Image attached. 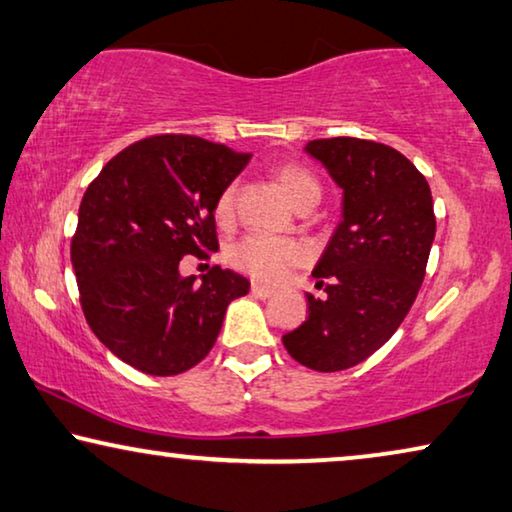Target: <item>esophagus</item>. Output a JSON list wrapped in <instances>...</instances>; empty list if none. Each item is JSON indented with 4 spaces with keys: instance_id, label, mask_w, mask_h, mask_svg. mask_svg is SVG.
Segmentation results:
<instances>
[{
    "instance_id": "esophagus-1",
    "label": "esophagus",
    "mask_w": 512,
    "mask_h": 512,
    "mask_svg": "<svg viewBox=\"0 0 512 512\" xmlns=\"http://www.w3.org/2000/svg\"><path fill=\"white\" fill-rule=\"evenodd\" d=\"M251 295H254V298H258V300H268L274 295V288L256 284V281H254V284H251Z\"/></svg>"
}]
</instances>
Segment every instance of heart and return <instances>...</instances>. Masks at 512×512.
<instances>
[{
  "label": "heart",
  "instance_id": "1",
  "mask_svg": "<svg viewBox=\"0 0 512 512\" xmlns=\"http://www.w3.org/2000/svg\"><path fill=\"white\" fill-rule=\"evenodd\" d=\"M274 180L284 191V196L295 207L305 203H318L321 198V187L316 177L300 164H281L274 168ZM235 184H228L219 191L217 203H214V217L221 226L231 224L235 212ZM307 258V249L302 242L293 238H270V235H247L228 249V261L235 268L251 274L258 281H281L288 270L300 265Z\"/></svg>",
  "mask_w": 512,
  "mask_h": 512
}]
</instances>
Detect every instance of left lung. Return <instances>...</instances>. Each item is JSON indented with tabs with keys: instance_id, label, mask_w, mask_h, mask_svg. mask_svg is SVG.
<instances>
[{
	"instance_id": "left-lung-1",
	"label": "left lung",
	"mask_w": 512,
	"mask_h": 512,
	"mask_svg": "<svg viewBox=\"0 0 512 512\" xmlns=\"http://www.w3.org/2000/svg\"><path fill=\"white\" fill-rule=\"evenodd\" d=\"M305 152L342 189V221L311 272L328 295L307 293V321L284 346L314 372H342L379 351L416 300L436 233L432 191L404 154L374 140H309Z\"/></svg>"
}]
</instances>
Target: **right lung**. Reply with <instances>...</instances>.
I'll list each match as a JSON object with an SVG mask.
<instances>
[{
    "label": "right lung",
    "mask_w": 512,
    "mask_h": 512,
    "mask_svg": "<svg viewBox=\"0 0 512 512\" xmlns=\"http://www.w3.org/2000/svg\"><path fill=\"white\" fill-rule=\"evenodd\" d=\"M251 154L164 133L129 145L87 187L71 242L80 305L99 342L152 376L198 365L249 281L219 265L182 277L184 256L217 251L214 203Z\"/></svg>",
    "instance_id": "add662e5"
}]
</instances>
